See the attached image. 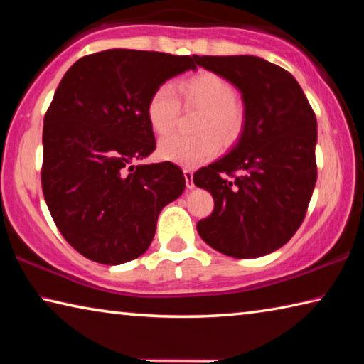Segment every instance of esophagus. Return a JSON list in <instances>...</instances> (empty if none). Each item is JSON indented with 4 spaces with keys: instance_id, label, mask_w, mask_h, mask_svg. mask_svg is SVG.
I'll list each match as a JSON object with an SVG mask.
<instances>
[{
    "instance_id": "obj_1",
    "label": "esophagus",
    "mask_w": 364,
    "mask_h": 364,
    "mask_svg": "<svg viewBox=\"0 0 364 364\" xmlns=\"http://www.w3.org/2000/svg\"><path fill=\"white\" fill-rule=\"evenodd\" d=\"M183 173H184V180H186V186H188L189 189H193V188H194V180H193L194 173H193V170L184 168Z\"/></svg>"
}]
</instances>
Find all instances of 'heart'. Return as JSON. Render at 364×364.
Instances as JSON below:
<instances>
[{"label":"heart","mask_w":364,"mask_h":364,"mask_svg":"<svg viewBox=\"0 0 364 364\" xmlns=\"http://www.w3.org/2000/svg\"><path fill=\"white\" fill-rule=\"evenodd\" d=\"M184 106L199 107L197 134H171L160 141L159 156L168 162L194 168L208 162L218 152L221 144H232L244 130L245 110L236 100L234 86L215 72L202 70L176 85ZM180 101L168 85H160L152 91L146 102V117L154 132L160 136L173 130Z\"/></svg>","instance_id":"heart-1"}]
</instances>
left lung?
Returning a JSON list of instances; mask_svg holds the SVG:
<instances>
[{
    "label": "left lung",
    "instance_id": "obj_1",
    "mask_svg": "<svg viewBox=\"0 0 364 364\" xmlns=\"http://www.w3.org/2000/svg\"><path fill=\"white\" fill-rule=\"evenodd\" d=\"M196 64L231 82L245 106L239 143L193 176L215 202L197 231L225 255L271 254L299 230L315 189L316 115L297 80L262 58L196 56Z\"/></svg>",
    "mask_w": 364,
    "mask_h": 364
}]
</instances>
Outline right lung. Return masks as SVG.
Listing matches in <instances>:
<instances>
[{"label": "right lung", "mask_w": 364, "mask_h": 364, "mask_svg": "<svg viewBox=\"0 0 364 364\" xmlns=\"http://www.w3.org/2000/svg\"><path fill=\"white\" fill-rule=\"evenodd\" d=\"M196 56L107 49L78 59L43 122L41 188L58 230L102 264L143 255L162 208L186 186L171 162L132 165L156 149L147 97L196 69Z\"/></svg>", "instance_id": "right-lung-1"}]
</instances>
